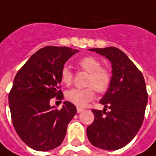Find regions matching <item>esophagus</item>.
Listing matches in <instances>:
<instances>
[{"label": "esophagus", "mask_w": 156, "mask_h": 156, "mask_svg": "<svg viewBox=\"0 0 156 156\" xmlns=\"http://www.w3.org/2000/svg\"><path fill=\"white\" fill-rule=\"evenodd\" d=\"M83 108H81V107H77V113H81V112H83Z\"/></svg>", "instance_id": "obj_1"}]
</instances>
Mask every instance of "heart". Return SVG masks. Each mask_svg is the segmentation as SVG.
Segmentation results:
<instances>
[{
	"instance_id": "heart-1",
	"label": "heart",
	"mask_w": 156,
	"mask_h": 156,
	"mask_svg": "<svg viewBox=\"0 0 156 156\" xmlns=\"http://www.w3.org/2000/svg\"><path fill=\"white\" fill-rule=\"evenodd\" d=\"M78 66L84 71L90 73L87 85L92 86L87 89H71L66 92V99L77 106H84L91 101L95 97V90L105 92L111 83V73L108 69L101 66V62L91 56L84 57L78 61ZM62 83L70 85L73 82V73L71 69L65 66L60 72Z\"/></svg>"
}]
</instances>
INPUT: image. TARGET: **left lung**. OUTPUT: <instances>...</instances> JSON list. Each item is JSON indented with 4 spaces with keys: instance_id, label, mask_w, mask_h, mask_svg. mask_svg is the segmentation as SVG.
I'll return each mask as SVG.
<instances>
[{
    "instance_id": "left-lung-1",
    "label": "left lung",
    "mask_w": 156,
    "mask_h": 156,
    "mask_svg": "<svg viewBox=\"0 0 156 156\" xmlns=\"http://www.w3.org/2000/svg\"><path fill=\"white\" fill-rule=\"evenodd\" d=\"M89 50L110 61L112 77L99 101L105 106L103 111L92 109L94 122L87 127V137L96 147L117 150L128 145L142 125L148 98L146 83L138 67L121 50L108 47Z\"/></svg>"
}]
</instances>
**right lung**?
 <instances>
[{
  "label": "right lung",
  "mask_w": 156,
  "mask_h": 156,
  "mask_svg": "<svg viewBox=\"0 0 156 156\" xmlns=\"http://www.w3.org/2000/svg\"><path fill=\"white\" fill-rule=\"evenodd\" d=\"M79 50L68 47H44L35 52L15 76L9 94L14 128L29 147L49 151L61 145L76 107L65 101L60 110L50 105L63 98L59 90L64 65Z\"/></svg>",
  "instance_id": "obj_1"
}]
</instances>
